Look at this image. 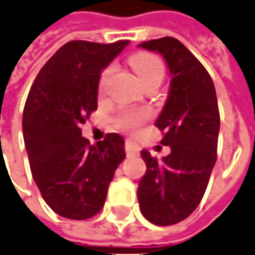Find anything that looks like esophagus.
Here are the masks:
<instances>
[{
  "instance_id": "1",
  "label": "esophagus",
  "mask_w": 255,
  "mask_h": 255,
  "mask_svg": "<svg viewBox=\"0 0 255 255\" xmlns=\"http://www.w3.org/2000/svg\"><path fill=\"white\" fill-rule=\"evenodd\" d=\"M125 150H126V154H128V157H133V155H136L138 152V145L137 143H134L133 140H126L125 141Z\"/></svg>"
}]
</instances>
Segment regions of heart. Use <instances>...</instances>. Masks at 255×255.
Listing matches in <instances>:
<instances>
[{
    "mask_svg": "<svg viewBox=\"0 0 255 255\" xmlns=\"http://www.w3.org/2000/svg\"><path fill=\"white\" fill-rule=\"evenodd\" d=\"M131 65L138 73V76H140L143 83H147V82L154 80V79H161L162 80V77L165 75V66L162 64V61L157 55L150 54V52L136 54L134 57L131 58ZM114 69H115V66L110 65L101 73L100 80H98L100 93H104L107 90L111 76L114 73ZM148 117H150L148 111L129 108V110H124L119 112V115L115 119V125H117L118 129H121V130H136L140 125L143 124L144 121H147Z\"/></svg>",
    "mask_w": 255,
    "mask_h": 255,
    "instance_id": "obj_1",
    "label": "heart"
}]
</instances>
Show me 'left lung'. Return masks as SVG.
I'll use <instances>...</instances> for the list:
<instances>
[{"mask_svg": "<svg viewBox=\"0 0 255 255\" xmlns=\"http://www.w3.org/2000/svg\"><path fill=\"white\" fill-rule=\"evenodd\" d=\"M159 52L171 73L169 94L155 126L164 133L169 155L158 161L147 150L138 182L140 211L151 224L169 226L186 219L204 196L217 162L219 110L217 93L203 64L173 37L138 44Z\"/></svg>", "mask_w": 255, "mask_h": 255, "instance_id": "1", "label": "left lung"}]
</instances>
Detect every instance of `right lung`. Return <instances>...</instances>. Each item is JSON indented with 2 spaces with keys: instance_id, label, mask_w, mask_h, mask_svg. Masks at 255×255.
Returning <instances> with one entry per match:
<instances>
[{
  "instance_id": "obj_1",
  "label": "right lung",
  "mask_w": 255,
  "mask_h": 255,
  "mask_svg": "<svg viewBox=\"0 0 255 255\" xmlns=\"http://www.w3.org/2000/svg\"><path fill=\"white\" fill-rule=\"evenodd\" d=\"M129 44L75 40L38 72L23 110V138L30 171L44 201L68 219H89L104 207L125 141L108 133L91 145L80 126L97 110L100 75Z\"/></svg>"
}]
</instances>
